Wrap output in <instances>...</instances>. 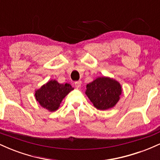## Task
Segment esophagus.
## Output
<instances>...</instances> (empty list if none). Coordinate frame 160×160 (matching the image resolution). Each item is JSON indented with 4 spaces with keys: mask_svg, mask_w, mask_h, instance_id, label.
<instances>
[{
    "mask_svg": "<svg viewBox=\"0 0 160 160\" xmlns=\"http://www.w3.org/2000/svg\"><path fill=\"white\" fill-rule=\"evenodd\" d=\"M81 81H76V82H74V85H75V86H76L77 88H80V86H81Z\"/></svg>",
    "mask_w": 160,
    "mask_h": 160,
    "instance_id": "obj_1",
    "label": "esophagus"
}]
</instances>
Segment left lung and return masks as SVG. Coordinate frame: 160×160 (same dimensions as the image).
Masks as SVG:
<instances>
[{"mask_svg":"<svg viewBox=\"0 0 160 160\" xmlns=\"http://www.w3.org/2000/svg\"><path fill=\"white\" fill-rule=\"evenodd\" d=\"M122 92L120 84L113 79L98 78L86 85V94L98 110H107L117 103Z\"/></svg>","mask_w":160,"mask_h":160,"instance_id":"8db88e82","label":"left lung"}]
</instances>
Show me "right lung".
<instances>
[{
	"mask_svg": "<svg viewBox=\"0 0 160 160\" xmlns=\"http://www.w3.org/2000/svg\"><path fill=\"white\" fill-rule=\"evenodd\" d=\"M73 89L69 83L60 84L50 80L36 91L35 97L40 105L49 111H55L59 107L62 99Z\"/></svg>",
	"mask_w": 160,
	"mask_h": 160,
	"instance_id": "right-lung-1",
	"label": "right lung"
}]
</instances>
